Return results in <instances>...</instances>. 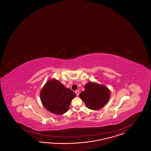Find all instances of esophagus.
Instances as JSON below:
<instances>
[{
  "instance_id": "obj_1",
  "label": "esophagus",
  "mask_w": 151,
  "mask_h": 151,
  "mask_svg": "<svg viewBox=\"0 0 151 151\" xmlns=\"http://www.w3.org/2000/svg\"><path fill=\"white\" fill-rule=\"evenodd\" d=\"M75 93L76 94V96H78L79 95V94H80V92H79V91H75Z\"/></svg>"
}]
</instances>
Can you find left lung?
Here are the masks:
<instances>
[{"mask_svg":"<svg viewBox=\"0 0 151 151\" xmlns=\"http://www.w3.org/2000/svg\"><path fill=\"white\" fill-rule=\"evenodd\" d=\"M85 88L79 96L89 109L99 110L105 106L110 99V90L104 85L89 82L85 85Z\"/></svg>","mask_w":151,"mask_h":151,"instance_id":"obj_1","label":"left lung"}]
</instances>
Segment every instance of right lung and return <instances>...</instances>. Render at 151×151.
<instances>
[{"mask_svg":"<svg viewBox=\"0 0 151 151\" xmlns=\"http://www.w3.org/2000/svg\"><path fill=\"white\" fill-rule=\"evenodd\" d=\"M40 96L46 109L55 114H62L68 111L76 94L53 78L47 81L41 90Z\"/></svg>","mask_w":151,"mask_h":151,"instance_id":"obj_1","label":"right lung"}]
</instances>
